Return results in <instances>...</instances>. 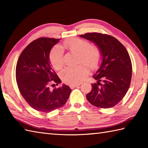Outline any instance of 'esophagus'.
<instances>
[{
    "label": "esophagus",
    "mask_w": 148,
    "mask_h": 148,
    "mask_svg": "<svg viewBox=\"0 0 148 148\" xmlns=\"http://www.w3.org/2000/svg\"><path fill=\"white\" fill-rule=\"evenodd\" d=\"M80 85V84H70V86L71 88H76V87H77V86H79Z\"/></svg>",
    "instance_id": "34e87169"
}]
</instances>
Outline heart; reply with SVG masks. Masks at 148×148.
I'll return each instance as SVG.
<instances>
[{
	"instance_id": "1",
	"label": "heart",
	"mask_w": 148,
	"mask_h": 148,
	"mask_svg": "<svg viewBox=\"0 0 148 148\" xmlns=\"http://www.w3.org/2000/svg\"><path fill=\"white\" fill-rule=\"evenodd\" d=\"M65 48L79 56V63L83 62L90 69H95L100 62L101 51L95 45H90L86 40L79 38L67 40L63 43ZM49 61L55 70L61 69L64 65V52L60 46H56L49 55ZM86 66L79 65L67 67L63 71L62 77L65 83L75 84L81 83L88 73Z\"/></svg>"
}]
</instances>
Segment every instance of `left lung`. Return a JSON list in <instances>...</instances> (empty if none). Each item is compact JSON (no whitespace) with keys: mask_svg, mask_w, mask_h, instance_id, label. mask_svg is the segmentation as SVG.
<instances>
[{"mask_svg":"<svg viewBox=\"0 0 148 148\" xmlns=\"http://www.w3.org/2000/svg\"><path fill=\"white\" fill-rule=\"evenodd\" d=\"M80 37L95 43L102 57L100 68L93 76L97 83L92 84V90L86 99L97 108L114 107L130 87L132 66L129 54L118 39L108 34L92 32Z\"/></svg>","mask_w":148,"mask_h":148,"instance_id":"left-lung-1","label":"left lung"}]
</instances>
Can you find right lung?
<instances>
[{"label": "right lung", "instance_id": "1", "mask_svg": "<svg viewBox=\"0 0 148 148\" xmlns=\"http://www.w3.org/2000/svg\"><path fill=\"white\" fill-rule=\"evenodd\" d=\"M59 39L40 37L30 42L21 52L16 67V79L19 90L26 102L34 109L49 112L65 104L71 92L50 65L49 52Z\"/></svg>", "mask_w": 148, "mask_h": 148}]
</instances>
